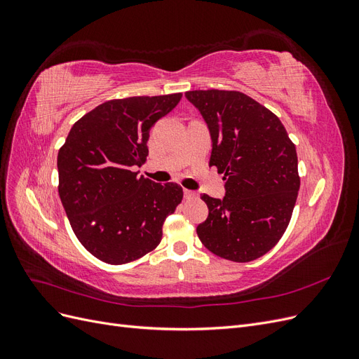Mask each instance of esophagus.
<instances>
[{
	"label": "esophagus",
	"mask_w": 359,
	"mask_h": 359,
	"mask_svg": "<svg viewBox=\"0 0 359 359\" xmlns=\"http://www.w3.org/2000/svg\"><path fill=\"white\" fill-rule=\"evenodd\" d=\"M184 198H186V199H196L198 193H194L191 190H184Z\"/></svg>",
	"instance_id": "1"
}]
</instances>
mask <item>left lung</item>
Wrapping results in <instances>:
<instances>
[{
  "label": "left lung",
  "instance_id": "8db88e82",
  "mask_svg": "<svg viewBox=\"0 0 359 359\" xmlns=\"http://www.w3.org/2000/svg\"><path fill=\"white\" fill-rule=\"evenodd\" d=\"M186 97L208 124L210 166L226 180L223 199L201 196L210 214L198 236L215 256L250 262L287 229L299 190L295 145L278 116L244 93L198 90Z\"/></svg>",
  "mask_w": 359,
  "mask_h": 359
}]
</instances>
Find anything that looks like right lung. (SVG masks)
I'll use <instances>...</instances> for the list:
<instances>
[{
  "label": "right lung",
  "instance_id": "add662e5",
  "mask_svg": "<svg viewBox=\"0 0 359 359\" xmlns=\"http://www.w3.org/2000/svg\"><path fill=\"white\" fill-rule=\"evenodd\" d=\"M182 94L109 100L85 114L58 151V193L76 238L97 259L123 265L160 244L163 223L182 201L175 182L139 177L149 128Z\"/></svg>",
  "mask_w": 359,
  "mask_h": 359
}]
</instances>
